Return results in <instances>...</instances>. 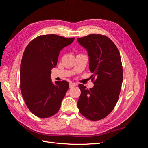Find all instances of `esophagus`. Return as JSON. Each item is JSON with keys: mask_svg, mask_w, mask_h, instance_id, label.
Returning <instances> with one entry per match:
<instances>
[{"mask_svg": "<svg viewBox=\"0 0 148 148\" xmlns=\"http://www.w3.org/2000/svg\"><path fill=\"white\" fill-rule=\"evenodd\" d=\"M77 86V83H70V88H73L75 86Z\"/></svg>", "mask_w": 148, "mask_h": 148, "instance_id": "esophagus-1", "label": "esophagus"}]
</instances>
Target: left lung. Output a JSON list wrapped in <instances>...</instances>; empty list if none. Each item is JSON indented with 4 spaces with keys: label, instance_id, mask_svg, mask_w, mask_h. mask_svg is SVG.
Returning a JSON list of instances; mask_svg holds the SVG:
<instances>
[{
    "label": "left lung",
    "instance_id": "8db88e82",
    "mask_svg": "<svg viewBox=\"0 0 148 148\" xmlns=\"http://www.w3.org/2000/svg\"><path fill=\"white\" fill-rule=\"evenodd\" d=\"M86 49L89 70L93 73L94 87L78 86L81 95L78 101L79 112L86 119L96 121L105 118L118 101L123 82V69L120 52L106 36L89 34L77 39Z\"/></svg>",
    "mask_w": 148,
    "mask_h": 148
}]
</instances>
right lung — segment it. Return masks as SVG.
<instances>
[{
  "label": "right lung",
  "instance_id": "1",
  "mask_svg": "<svg viewBox=\"0 0 148 148\" xmlns=\"http://www.w3.org/2000/svg\"><path fill=\"white\" fill-rule=\"evenodd\" d=\"M75 38L56 34L41 35L26 46L20 65V90L26 106L34 115L48 118L59 110L69 88L65 80L53 84L51 70L57 65L60 51Z\"/></svg>",
  "mask_w": 148,
  "mask_h": 148
}]
</instances>
